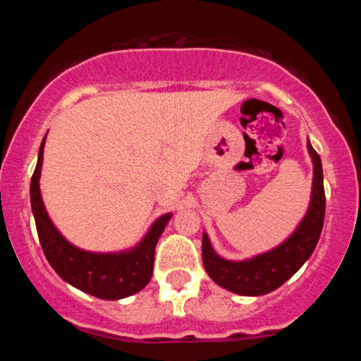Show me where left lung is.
I'll list each match as a JSON object with an SVG mask.
<instances>
[{"mask_svg":"<svg viewBox=\"0 0 361 361\" xmlns=\"http://www.w3.org/2000/svg\"><path fill=\"white\" fill-rule=\"evenodd\" d=\"M314 163L312 197L307 215L285 243L275 250L247 261H227L215 255L209 238L202 239V259L209 276L215 283L239 295H264L283 285L316 250L321 238L326 212V195L322 183L321 157L307 142Z\"/></svg>","mask_w":361,"mask_h":361,"instance_id":"1","label":"left lung"}]
</instances>
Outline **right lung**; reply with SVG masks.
<instances>
[{"label": "right lung", "mask_w": 361, "mask_h": 361, "mask_svg": "<svg viewBox=\"0 0 361 361\" xmlns=\"http://www.w3.org/2000/svg\"><path fill=\"white\" fill-rule=\"evenodd\" d=\"M45 137L40 144L39 161L32 175L30 202L35 217L37 234L45 258L57 275L73 287L105 300H117L139 292L149 283L154 268V251L159 235L171 219V214L163 215L152 224L146 238L137 247L127 252L98 255L74 247L66 241L49 219L40 195L39 178L42 169Z\"/></svg>", "instance_id": "1"}]
</instances>
